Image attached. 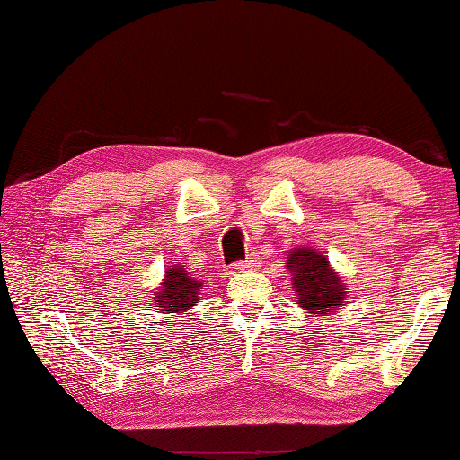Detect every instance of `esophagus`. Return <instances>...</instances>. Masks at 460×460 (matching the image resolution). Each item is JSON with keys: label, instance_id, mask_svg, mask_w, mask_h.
<instances>
[{"label": "esophagus", "instance_id": "esophagus-1", "mask_svg": "<svg viewBox=\"0 0 460 460\" xmlns=\"http://www.w3.org/2000/svg\"><path fill=\"white\" fill-rule=\"evenodd\" d=\"M259 265H261L259 257H257V255H249L245 261H239V262H235V265H233V270H235V272H245V270L257 269Z\"/></svg>", "mask_w": 460, "mask_h": 460}]
</instances>
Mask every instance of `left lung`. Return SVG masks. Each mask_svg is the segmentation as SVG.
Returning <instances> with one entry per match:
<instances>
[{"mask_svg":"<svg viewBox=\"0 0 460 460\" xmlns=\"http://www.w3.org/2000/svg\"><path fill=\"white\" fill-rule=\"evenodd\" d=\"M292 288L296 292V306L310 314H334L348 298L346 282L330 267L322 252L310 247H296L287 257Z\"/></svg>","mask_w":460,"mask_h":460,"instance_id":"8db88e82","label":"left lung"}]
</instances>
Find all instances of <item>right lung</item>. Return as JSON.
<instances>
[{"label": "right lung", "instance_id": "add662e5", "mask_svg": "<svg viewBox=\"0 0 460 460\" xmlns=\"http://www.w3.org/2000/svg\"><path fill=\"white\" fill-rule=\"evenodd\" d=\"M203 282L191 277L188 269L180 265H173L165 270V277L162 280L160 288H155L154 295V308L168 312H188L195 302L199 300Z\"/></svg>", "mask_w": 460, "mask_h": 460}]
</instances>
